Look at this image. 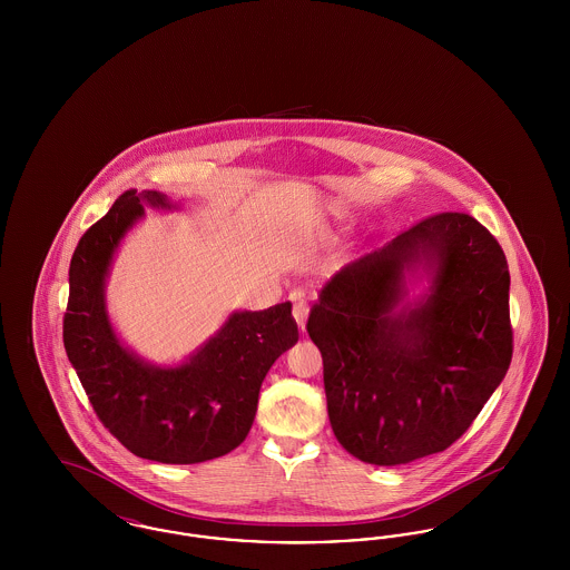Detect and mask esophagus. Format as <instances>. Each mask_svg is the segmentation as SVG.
<instances>
[{
  "label": "esophagus",
  "instance_id": "34e87169",
  "mask_svg": "<svg viewBox=\"0 0 570 570\" xmlns=\"http://www.w3.org/2000/svg\"><path fill=\"white\" fill-rule=\"evenodd\" d=\"M293 316H295V321H297L298 328L305 331V323H307V316H309V307H307L305 301H295Z\"/></svg>",
  "mask_w": 570,
  "mask_h": 570
}]
</instances>
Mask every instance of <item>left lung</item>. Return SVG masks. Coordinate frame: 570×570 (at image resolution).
I'll use <instances>...</instances> for the list:
<instances>
[{"mask_svg": "<svg viewBox=\"0 0 570 570\" xmlns=\"http://www.w3.org/2000/svg\"><path fill=\"white\" fill-rule=\"evenodd\" d=\"M509 286L502 247L468 214L428 217L335 273L307 333L337 442L374 465L449 449L511 365Z\"/></svg>", "mask_w": 570, "mask_h": 570, "instance_id": "left-lung-1", "label": "left lung"}]
</instances>
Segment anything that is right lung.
<instances>
[{"mask_svg": "<svg viewBox=\"0 0 570 570\" xmlns=\"http://www.w3.org/2000/svg\"><path fill=\"white\" fill-rule=\"evenodd\" d=\"M145 207L181 205L163 191L128 190L82 235L70 263L63 346L98 419L130 453L160 463L216 460L244 442L263 380L297 344L293 303L228 314L177 365L145 361L119 340L107 309L112 258Z\"/></svg>", "mask_w": 570, "mask_h": 570, "instance_id": "obj_1", "label": "right lung"}]
</instances>
